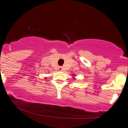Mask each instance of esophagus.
<instances>
[{
  "label": "esophagus",
  "instance_id": "esophagus-1",
  "mask_svg": "<svg viewBox=\"0 0 128 128\" xmlns=\"http://www.w3.org/2000/svg\"><path fill=\"white\" fill-rule=\"evenodd\" d=\"M58 70H59V71H62V67H58Z\"/></svg>",
  "mask_w": 128,
  "mask_h": 128
}]
</instances>
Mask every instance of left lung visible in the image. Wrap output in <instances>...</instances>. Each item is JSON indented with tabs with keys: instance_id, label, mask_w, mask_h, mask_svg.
<instances>
[{
	"instance_id": "1",
	"label": "left lung",
	"mask_w": 128,
	"mask_h": 128,
	"mask_svg": "<svg viewBox=\"0 0 128 128\" xmlns=\"http://www.w3.org/2000/svg\"><path fill=\"white\" fill-rule=\"evenodd\" d=\"M74 76H75V75H74V76H73V77H74Z\"/></svg>"
}]
</instances>
